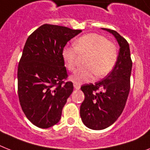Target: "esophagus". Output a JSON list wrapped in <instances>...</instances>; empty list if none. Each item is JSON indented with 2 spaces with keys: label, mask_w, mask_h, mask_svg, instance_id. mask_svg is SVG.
Returning <instances> with one entry per match:
<instances>
[{
  "label": "esophagus",
  "mask_w": 150,
  "mask_h": 150,
  "mask_svg": "<svg viewBox=\"0 0 150 150\" xmlns=\"http://www.w3.org/2000/svg\"><path fill=\"white\" fill-rule=\"evenodd\" d=\"M74 88L76 89V90H80V84L75 83H74Z\"/></svg>",
  "instance_id": "obj_1"
}]
</instances>
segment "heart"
<instances>
[{
  "instance_id": "obj_1",
  "label": "heart",
  "mask_w": 150,
  "mask_h": 150,
  "mask_svg": "<svg viewBox=\"0 0 150 150\" xmlns=\"http://www.w3.org/2000/svg\"><path fill=\"white\" fill-rule=\"evenodd\" d=\"M74 47L65 46L61 52L65 65L70 71L76 67L78 54H87L84 64L86 66L78 69L70 79L75 83L90 82L95 75L103 77L111 72L117 61V46L97 33H88L76 40Z\"/></svg>"
}]
</instances>
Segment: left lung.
I'll use <instances>...</instances> for the list:
<instances>
[{"label": "left lung", "instance_id": "obj_1", "mask_svg": "<svg viewBox=\"0 0 150 150\" xmlns=\"http://www.w3.org/2000/svg\"><path fill=\"white\" fill-rule=\"evenodd\" d=\"M112 33L120 46L117 64L103 80L81 86L85 99L80 106V117L86 127L103 129L113 123L125 107L129 89L132 60L128 42L113 30L102 28ZM100 89V92H96Z\"/></svg>", "mask_w": 150, "mask_h": 150}]
</instances>
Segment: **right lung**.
<instances>
[{"label":"right lung","instance_id":"1","mask_svg":"<svg viewBox=\"0 0 150 150\" xmlns=\"http://www.w3.org/2000/svg\"><path fill=\"white\" fill-rule=\"evenodd\" d=\"M62 26L44 24L28 37L17 70L18 96L22 110L33 125L47 129L57 124L74 90L67 79L61 52L81 33Z\"/></svg>","mask_w":150,"mask_h":150}]
</instances>
